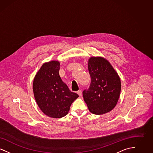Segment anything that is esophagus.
Returning <instances> with one entry per match:
<instances>
[{
    "mask_svg": "<svg viewBox=\"0 0 153 153\" xmlns=\"http://www.w3.org/2000/svg\"><path fill=\"white\" fill-rule=\"evenodd\" d=\"M77 94L79 95L80 96H81V95H82V92H81V90L78 91L77 92Z\"/></svg>",
    "mask_w": 153,
    "mask_h": 153,
    "instance_id": "obj_1",
    "label": "esophagus"
}]
</instances>
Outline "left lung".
I'll use <instances>...</instances> for the list:
<instances>
[{"instance_id":"1","label":"left lung","mask_w":153,"mask_h":153,"mask_svg":"<svg viewBox=\"0 0 153 153\" xmlns=\"http://www.w3.org/2000/svg\"><path fill=\"white\" fill-rule=\"evenodd\" d=\"M88 71L90 85L82 92L88 109L96 115L108 112L115 107L119 98L120 78L109 62L102 57H91Z\"/></svg>"}]
</instances>
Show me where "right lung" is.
I'll return each mask as SVG.
<instances>
[{
    "label": "right lung",
    "instance_id": "add662e5",
    "mask_svg": "<svg viewBox=\"0 0 153 153\" xmlns=\"http://www.w3.org/2000/svg\"><path fill=\"white\" fill-rule=\"evenodd\" d=\"M59 66L57 61L44 64L33 81V92L38 105L45 115L53 118L65 117L71 104L79 97L62 81L59 75Z\"/></svg>",
    "mask_w": 153,
    "mask_h": 153
}]
</instances>
